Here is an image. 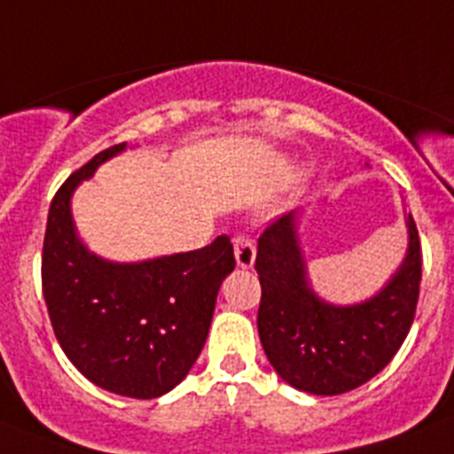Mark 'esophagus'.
Segmentation results:
<instances>
[{
  "label": "esophagus",
  "mask_w": 454,
  "mask_h": 454,
  "mask_svg": "<svg viewBox=\"0 0 454 454\" xmlns=\"http://www.w3.org/2000/svg\"><path fill=\"white\" fill-rule=\"evenodd\" d=\"M234 259H236V266L247 270V268L254 266V259H256V247L247 236L239 234L234 239Z\"/></svg>",
  "instance_id": "esophagus-1"
}]
</instances>
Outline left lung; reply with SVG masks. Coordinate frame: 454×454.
<instances>
[{"label": "left lung", "instance_id": "left-lung-1", "mask_svg": "<svg viewBox=\"0 0 454 454\" xmlns=\"http://www.w3.org/2000/svg\"><path fill=\"white\" fill-rule=\"evenodd\" d=\"M302 218L304 208L291 211L259 239L256 327L268 362L284 382L311 395H339L372 380L407 339L423 263L419 231L404 211L407 250L387 284L362 302L334 304L311 286L300 240Z\"/></svg>", "mask_w": 454, "mask_h": 454}]
</instances>
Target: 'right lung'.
<instances>
[{
	"instance_id": "right-lung-1",
	"label": "right lung",
	"mask_w": 454,
	"mask_h": 454,
	"mask_svg": "<svg viewBox=\"0 0 454 454\" xmlns=\"http://www.w3.org/2000/svg\"><path fill=\"white\" fill-rule=\"evenodd\" d=\"M127 143L92 156L51 200L43 246V295L51 327L77 371L99 388L152 400L198 362L224 277L234 270L227 236L192 252L111 262L79 236L72 195Z\"/></svg>"
}]
</instances>
